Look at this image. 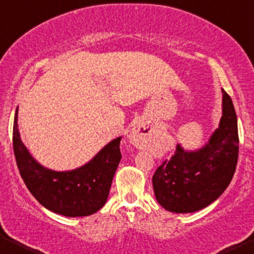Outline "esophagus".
<instances>
[{"label": "esophagus", "mask_w": 254, "mask_h": 254, "mask_svg": "<svg viewBox=\"0 0 254 254\" xmlns=\"http://www.w3.org/2000/svg\"><path fill=\"white\" fill-rule=\"evenodd\" d=\"M150 134V131L147 130L146 127H142L141 124H137L130 132V140L133 146L139 149L145 148L147 145V139Z\"/></svg>", "instance_id": "obj_1"}]
</instances>
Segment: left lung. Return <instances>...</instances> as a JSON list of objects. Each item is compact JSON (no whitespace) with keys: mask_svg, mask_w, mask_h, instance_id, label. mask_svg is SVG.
I'll use <instances>...</instances> for the list:
<instances>
[{"mask_svg":"<svg viewBox=\"0 0 254 254\" xmlns=\"http://www.w3.org/2000/svg\"><path fill=\"white\" fill-rule=\"evenodd\" d=\"M221 119L207 142L196 149L178 145L171 160L153 176L158 204L173 213H191L209 206L229 186L238 158L237 117L230 97L221 89Z\"/></svg>","mask_w":254,"mask_h":254,"instance_id":"left-lung-1","label":"left lung"}]
</instances>
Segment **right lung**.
<instances>
[{"mask_svg": "<svg viewBox=\"0 0 254 254\" xmlns=\"http://www.w3.org/2000/svg\"><path fill=\"white\" fill-rule=\"evenodd\" d=\"M121 139H113L79 168L56 171L45 168L30 155L19 133L18 107L14 114L13 150L22 180L45 209L65 217H86L105 205L122 158Z\"/></svg>", "mask_w": 254, "mask_h": 254, "instance_id": "right-lung-1", "label": "right lung"}]
</instances>
